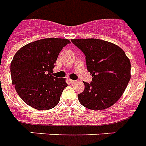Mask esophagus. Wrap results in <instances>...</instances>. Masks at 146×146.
Returning a JSON list of instances; mask_svg holds the SVG:
<instances>
[{"label": "esophagus", "instance_id": "1", "mask_svg": "<svg viewBox=\"0 0 146 146\" xmlns=\"http://www.w3.org/2000/svg\"><path fill=\"white\" fill-rule=\"evenodd\" d=\"M69 82H71V84H74V83H75V82H76V81H75V80H72V79H70V80H69Z\"/></svg>", "mask_w": 146, "mask_h": 146}]
</instances>
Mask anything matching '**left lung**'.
<instances>
[{
    "label": "left lung",
    "instance_id": "1",
    "mask_svg": "<svg viewBox=\"0 0 146 146\" xmlns=\"http://www.w3.org/2000/svg\"><path fill=\"white\" fill-rule=\"evenodd\" d=\"M86 56L88 71L93 81L84 82L78 94L82 105L91 110H104L122 97L131 79V61L124 51L111 42L96 38L72 39Z\"/></svg>",
    "mask_w": 146,
    "mask_h": 146
}]
</instances>
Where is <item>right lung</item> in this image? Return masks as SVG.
<instances>
[{
	"label": "right lung",
	"mask_w": 146,
	"mask_h": 146,
	"mask_svg": "<svg viewBox=\"0 0 146 146\" xmlns=\"http://www.w3.org/2000/svg\"><path fill=\"white\" fill-rule=\"evenodd\" d=\"M68 39L50 38L31 42L17 51L11 63L12 84L26 104L38 110L56 106L67 87L66 78L52 76L58 55Z\"/></svg>",
	"instance_id": "1"
}]
</instances>
